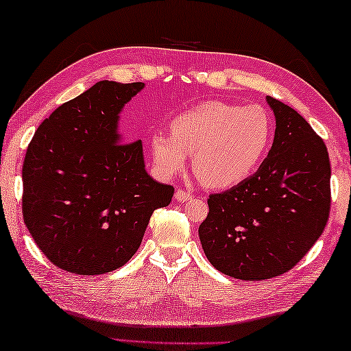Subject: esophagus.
Returning <instances> with one entry per match:
<instances>
[{"mask_svg":"<svg viewBox=\"0 0 351 351\" xmlns=\"http://www.w3.org/2000/svg\"><path fill=\"white\" fill-rule=\"evenodd\" d=\"M174 197H176V200H179V202H188V200L193 199L191 194L182 191V189H177L176 194H174Z\"/></svg>","mask_w":351,"mask_h":351,"instance_id":"obj_1","label":"esophagus"}]
</instances>
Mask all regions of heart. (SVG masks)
<instances>
[{
  "mask_svg": "<svg viewBox=\"0 0 351 351\" xmlns=\"http://www.w3.org/2000/svg\"><path fill=\"white\" fill-rule=\"evenodd\" d=\"M272 141V121L263 107L202 102L171 121V135L155 132L149 146L165 177L180 172L194 154L193 169L205 186L227 189L254 174Z\"/></svg>",
  "mask_w": 351,
  "mask_h": 351,
  "instance_id": "b5f03b06",
  "label": "heart"
}]
</instances>
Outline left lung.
I'll return each mask as SVG.
<instances>
[{
	"mask_svg": "<svg viewBox=\"0 0 351 351\" xmlns=\"http://www.w3.org/2000/svg\"><path fill=\"white\" fill-rule=\"evenodd\" d=\"M275 135L254 176L211 194L199 226L204 254L217 271L260 281L291 271L328 221L330 158L325 143L294 108L271 96Z\"/></svg>",
	"mask_w": 351,
	"mask_h": 351,
	"instance_id": "left-lung-1",
	"label": "left lung"
}]
</instances>
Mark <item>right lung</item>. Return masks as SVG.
<instances>
[{
    "mask_svg": "<svg viewBox=\"0 0 351 351\" xmlns=\"http://www.w3.org/2000/svg\"><path fill=\"white\" fill-rule=\"evenodd\" d=\"M143 82L99 80L38 125L23 165V217L48 260L76 275L123 267L174 188L147 174L143 143L119 130Z\"/></svg>",
    "mask_w": 351,
    "mask_h": 351,
    "instance_id": "right-lung-1",
    "label": "right lung"
}]
</instances>
